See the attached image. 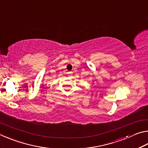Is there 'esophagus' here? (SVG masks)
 <instances>
[{"instance_id": "obj_1", "label": "esophagus", "mask_w": 148, "mask_h": 148, "mask_svg": "<svg viewBox=\"0 0 148 148\" xmlns=\"http://www.w3.org/2000/svg\"><path fill=\"white\" fill-rule=\"evenodd\" d=\"M69 74H71L72 72H69Z\"/></svg>"}]
</instances>
